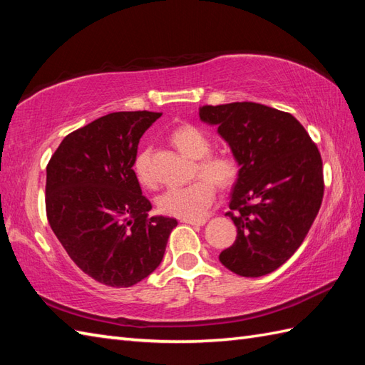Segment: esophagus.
<instances>
[{
	"instance_id": "34e87169",
	"label": "esophagus",
	"mask_w": 365,
	"mask_h": 365,
	"mask_svg": "<svg viewBox=\"0 0 365 365\" xmlns=\"http://www.w3.org/2000/svg\"><path fill=\"white\" fill-rule=\"evenodd\" d=\"M207 220H182V222H187V224H191V226H204Z\"/></svg>"
}]
</instances>
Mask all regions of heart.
Listing matches in <instances>:
<instances>
[{"mask_svg":"<svg viewBox=\"0 0 365 365\" xmlns=\"http://www.w3.org/2000/svg\"><path fill=\"white\" fill-rule=\"evenodd\" d=\"M169 141L185 157L196 160V173L205 178H197L187 187L168 188L158 197L161 213L180 220H200L215 199V185L226 190L237 182L240 175L238 160L232 153L212 150V139L196 125H180L169 133ZM133 173L144 187H153L155 178L150 169V150L141 149L133 161Z\"/></svg>","mask_w":365,"mask_h":365,"instance_id":"obj_1","label":"heart"}]
</instances>
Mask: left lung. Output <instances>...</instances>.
<instances>
[{
    "label": "left lung",
    "mask_w": 365,
    "mask_h": 365,
    "mask_svg": "<svg viewBox=\"0 0 365 365\" xmlns=\"http://www.w3.org/2000/svg\"><path fill=\"white\" fill-rule=\"evenodd\" d=\"M199 115L218 127L240 165L226 213L237 240L220 260L238 276H265L292 257L319 215V147L290 113L260 103L205 105Z\"/></svg>",
    "instance_id": "obj_1"
}]
</instances>
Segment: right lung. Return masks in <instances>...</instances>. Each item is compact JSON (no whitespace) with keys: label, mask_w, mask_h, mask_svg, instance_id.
<instances>
[{"label":"right lung","mask_w":365,"mask_h":365,"mask_svg":"<svg viewBox=\"0 0 365 365\" xmlns=\"http://www.w3.org/2000/svg\"><path fill=\"white\" fill-rule=\"evenodd\" d=\"M161 113L106 114L67 135L46 165L45 208L54 235L97 282L131 287L157 268L174 218L152 208L133 173L139 139Z\"/></svg>","instance_id":"obj_1"}]
</instances>
